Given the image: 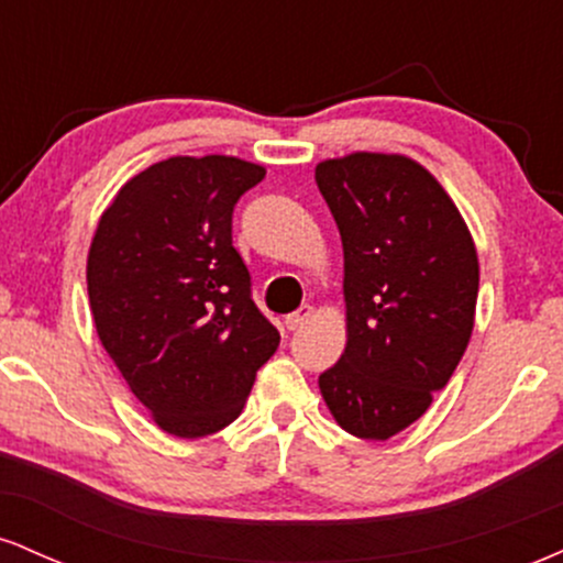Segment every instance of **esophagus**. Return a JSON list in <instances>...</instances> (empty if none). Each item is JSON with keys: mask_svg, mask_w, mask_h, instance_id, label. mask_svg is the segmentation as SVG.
Masks as SVG:
<instances>
[{"mask_svg": "<svg viewBox=\"0 0 563 563\" xmlns=\"http://www.w3.org/2000/svg\"><path fill=\"white\" fill-rule=\"evenodd\" d=\"M309 320H312V307H301L299 312L288 314V318H286V328H288V331H299V328L307 325Z\"/></svg>", "mask_w": 563, "mask_h": 563, "instance_id": "obj_1", "label": "esophagus"}]
</instances>
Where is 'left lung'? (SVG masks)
I'll use <instances>...</instances> for the list:
<instances>
[{
    "label": "left lung",
    "instance_id": "obj_1",
    "mask_svg": "<svg viewBox=\"0 0 563 563\" xmlns=\"http://www.w3.org/2000/svg\"><path fill=\"white\" fill-rule=\"evenodd\" d=\"M314 179L344 245L346 346L320 376L335 423L389 439L434 402L474 331L479 256L437 177L399 153L320 161Z\"/></svg>",
    "mask_w": 563,
    "mask_h": 563
}]
</instances>
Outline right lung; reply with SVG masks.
<instances>
[{
  "label": "right lung",
  "instance_id": "obj_1",
  "mask_svg": "<svg viewBox=\"0 0 563 563\" xmlns=\"http://www.w3.org/2000/svg\"><path fill=\"white\" fill-rule=\"evenodd\" d=\"M264 174L235 156H172L121 185L97 222L87 256L97 335L172 437L235 421L280 344L232 245V209Z\"/></svg>",
  "mask_w": 563,
  "mask_h": 563
}]
</instances>
